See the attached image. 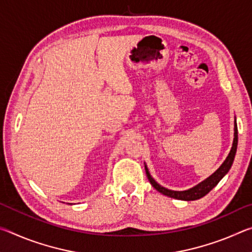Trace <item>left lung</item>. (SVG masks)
Segmentation results:
<instances>
[{
  "instance_id": "obj_1",
  "label": "left lung",
  "mask_w": 252,
  "mask_h": 252,
  "mask_svg": "<svg viewBox=\"0 0 252 252\" xmlns=\"http://www.w3.org/2000/svg\"><path fill=\"white\" fill-rule=\"evenodd\" d=\"M237 146H238V127H237L236 118H234V133H233V142H232L231 150H230L228 157L225 158L223 163L221 164L220 167L217 169L210 177L204 179L203 181L198 183L197 186L190 188V189H188V190H183V191L170 190V189H167V188L160 186L159 183H158L155 179L151 177L147 164L144 163L147 177L149 179V181H150V183L152 185V187L155 188L157 191H159L160 193L167 195V197L178 199V200H183V201H193V200H198L210 192L213 188L218 185L221 179H222L225 174L228 173V171L230 170V168H231V165L233 163L234 156H236V152H237Z\"/></svg>"
}]
</instances>
